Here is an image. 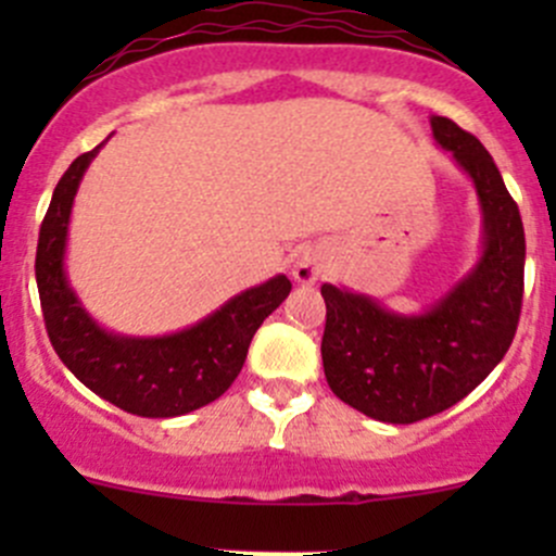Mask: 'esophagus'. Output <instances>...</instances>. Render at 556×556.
<instances>
[{"label":"esophagus","mask_w":556,"mask_h":556,"mask_svg":"<svg viewBox=\"0 0 556 556\" xmlns=\"http://www.w3.org/2000/svg\"><path fill=\"white\" fill-rule=\"evenodd\" d=\"M328 257L317 247H301L293 257V279L301 285H314L325 274Z\"/></svg>","instance_id":"34e87169"}]
</instances>
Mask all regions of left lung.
Returning <instances> with one entry per match:
<instances>
[{
  "mask_svg": "<svg viewBox=\"0 0 556 556\" xmlns=\"http://www.w3.org/2000/svg\"><path fill=\"white\" fill-rule=\"evenodd\" d=\"M430 128L479 195L476 266L419 314L323 285L325 379L336 397L390 425L446 412L484 382L511 346L525 290V228L495 161L450 117L433 115Z\"/></svg>",
  "mask_w": 556,
  "mask_h": 556,
  "instance_id": "1",
  "label": "left lung"
}]
</instances>
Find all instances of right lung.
<instances>
[{"instance_id": "add662e5", "label": "right lung", "mask_w": 556, "mask_h": 556, "mask_svg": "<svg viewBox=\"0 0 556 556\" xmlns=\"http://www.w3.org/2000/svg\"><path fill=\"white\" fill-rule=\"evenodd\" d=\"M102 144L72 161L39 228L35 274L45 328L61 363L112 406L137 417H179L217 401L233 384L252 336L293 285L277 274L169 336H123L102 328L80 304L64 268L72 204Z\"/></svg>"}]
</instances>
